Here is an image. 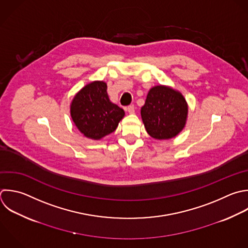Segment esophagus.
I'll list each match as a JSON object with an SVG mask.
<instances>
[{
    "instance_id": "esophagus-1",
    "label": "esophagus",
    "mask_w": 248,
    "mask_h": 248,
    "mask_svg": "<svg viewBox=\"0 0 248 248\" xmlns=\"http://www.w3.org/2000/svg\"><path fill=\"white\" fill-rule=\"evenodd\" d=\"M127 111L129 112V113H134L135 112V107L132 105V106H129L128 108H127Z\"/></svg>"
}]
</instances>
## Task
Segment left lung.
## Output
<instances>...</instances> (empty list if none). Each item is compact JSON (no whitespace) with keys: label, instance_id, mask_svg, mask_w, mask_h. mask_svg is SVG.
<instances>
[{"label":"left lung","instance_id":"1","mask_svg":"<svg viewBox=\"0 0 248 248\" xmlns=\"http://www.w3.org/2000/svg\"><path fill=\"white\" fill-rule=\"evenodd\" d=\"M187 103L182 94L170 87H152L140 109L146 132L156 140H169L178 135L185 126Z\"/></svg>","mask_w":248,"mask_h":248}]
</instances>
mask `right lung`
<instances>
[{
	"instance_id": "obj_1",
	"label": "right lung",
	"mask_w": 248,
	"mask_h": 248,
	"mask_svg": "<svg viewBox=\"0 0 248 248\" xmlns=\"http://www.w3.org/2000/svg\"><path fill=\"white\" fill-rule=\"evenodd\" d=\"M107 83L93 81L85 85L73 99L71 116L86 138L100 140L114 132L124 110L109 101Z\"/></svg>"
}]
</instances>
